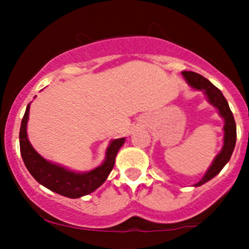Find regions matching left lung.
<instances>
[{
    "label": "left lung",
    "mask_w": 249,
    "mask_h": 249,
    "mask_svg": "<svg viewBox=\"0 0 249 249\" xmlns=\"http://www.w3.org/2000/svg\"><path fill=\"white\" fill-rule=\"evenodd\" d=\"M181 73L185 77V79H186L190 87L196 89V90L204 91V93L207 97V101L214 107L218 108L219 115L225 121L224 146H222L218 156L214 158L212 165L208 168L207 172L205 173V176L202 177V179L194 185L196 187H198L201 186L205 182H207L208 180L214 178L224 168L225 165L230 161L231 156H232L236 142V125L232 111L230 108V105H228L227 101H226L224 95H222V92L218 88L214 87L212 83L208 81L207 78H205L204 76L193 72V71H182Z\"/></svg>",
    "instance_id": "8db88e82"
}]
</instances>
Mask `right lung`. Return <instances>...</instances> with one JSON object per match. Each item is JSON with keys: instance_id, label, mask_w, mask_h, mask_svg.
<instances>
[{"instance_id": "obj_1", "label": "right lung", "mask_w": 249, "mask_h": 249, "mask_svg": "<svg viewBox=\"0 0 249 249\" xmlns=\"http://www.w3.org/2000/svg\"><path fill=\"white\" fill-rule=\"evenodd\" d=\"M30 103L23 116L19 128V150L25 167L37 182L63 196L76 199L92 193L107 178L115 165L117 152L125 142V138L115 139L110 142L102 165L89 172H73L68 168L48 161L31 146L27 134Z\"/></svg>"}]
</instances>
